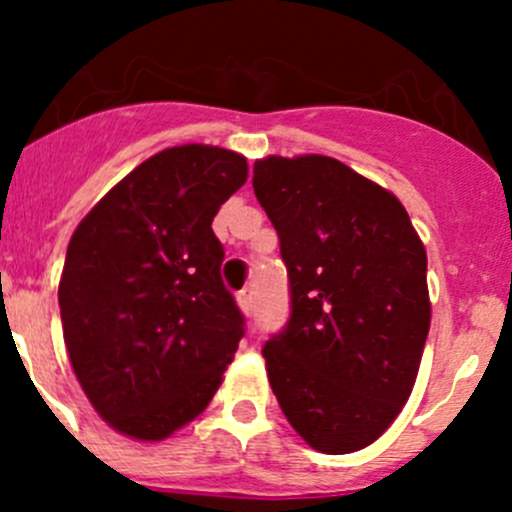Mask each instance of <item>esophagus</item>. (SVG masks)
Segmentation results:
<instances>
[{"label": "esophagus", "instance_id": "esophagus-1", "mask_svg": "<svg viewBox=\"0 0 512 512\" xmlns=\"http://www.w3.org/2000/svg\"><path fill=\"white\" fill-rule=\"evenodd\" d=\"M237 304H240V309L245 314L255 312V289H252V287L242 289V292L237 294Z\"/></svg>", "mask_w": 512, "mask_h": 512}]
</instances>
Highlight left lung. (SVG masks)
I'll return each mask as SVG.
<instances>
[{
  "mask_svg": "<svg viewBox=\"0 0 512 512\" xmlns=\"http://www.w3.org/2000/svg\"><path fill=\"white\" fill-rule=\"evenodd\" d=\"M252 188L292 292L287 329L262 349L267 379L314 451H361L414 391L431 327L426 247L401 200L337 158H260Z\"/></svg>",
  "mask_w": 512,
  "mask_h": 512,
  "instance_id": "1",
  "label": "left lung"
}]
</instances>
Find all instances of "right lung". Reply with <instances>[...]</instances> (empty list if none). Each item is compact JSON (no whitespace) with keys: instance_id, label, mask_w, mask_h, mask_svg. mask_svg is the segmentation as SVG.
<instances>
[{"instance_id":"1","label":"right lung","mask_w":512,"mask_h":512,"mask_svg":"<svg viewBox=\"0 0 512 512\" xmlns=\"http://www.w3.org/2000/svg\"><path fill=\"white\" fill-rule=\"evenodd\" d=\"M247 158L205 143L165 148L118 180L74 230L59 282L74 374L96 414L163 441L208 409L242 339L220 277V205Z\"/></svg>"}]
</instances>
